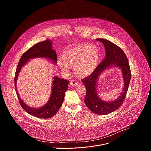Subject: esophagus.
Masks as SVG:
<instances>
[{"mask_svg":"<svg viewBox=\"0 0 151 151\" xmlns=\"http://www.w3.org/2000/svg\"><path fill=\"white\" fill-rule=\"evenodd\" d=\"M70 84L72 85V86H75V85H76L78 84V82H76L75 80H73L72 81L70 82Z\"/></svg>","mask_w":151,"mask_h":151,"instance_id":"esophagus-1","label":"esophagus"}]
</instances>
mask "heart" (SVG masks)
I'll use <instances>...</instances> for the list:
<instances>
[{
  "label": "heart",
  "instance_id": "b5f03b06",
  "mask_svg": "<svg viewBox=\"0 0 151 151\" xmlns=\"http://www.w3.org/2000/svg\"><path fill=\"white\" fill-rule=\"evenodd\" d=\"M100 58L99 51L95 46L78 45L63 54V60L58 61L61 71L70 74V67H73L76 75L81 78L88 77L96 69Z\"/></svg>",
  "mask_w": 151,
  "mask_h": 151
}]
</instances>
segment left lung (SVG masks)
<instances>
[{"label": "left lung", "mask_w": 151, "mask_h": 151, "mask_svg": "<svg viewBox=\"0 0 151 151\" xmlns=\"http://www.w3.org/2000/svg\"><path fill=\"white\" fill-rule=\"evenodd\" d=\"M96 40L103 44L106 57L94 73L82 81L86 88L84 101L88 108L93 113L98 115H107L116 111L125 100L131 79V70L128 58L121 48L107 39H97ZM117 67L122 70L124 88L116 100L111 102L104 101L98 95L96 84L100 75L109 67Z\"/></svg>", "instance_id": "left-lung-1"}]
</instances>
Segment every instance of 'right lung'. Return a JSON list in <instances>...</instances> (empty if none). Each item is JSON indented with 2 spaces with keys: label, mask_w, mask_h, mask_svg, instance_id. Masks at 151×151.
Wrapping results in <instances>:
<instances>
[{
  "label": "right lung",
  "mask_w": 151,
  "mask_h": 151,
  "mask_svg": "<svg viewBox=\"0 0 151 151\" xmlns=\"http://www.w3.org/2000/svg\"><path fill=\"white\" fill-rule=\"evenodd\" d=\"M56 52L52 49V41L47 39L40 42L29 49L21 56L17 68L15 76V88L19 102L23 109L30 115L42 119L50 118L54 116L60 109L64 101V94L68 90L69 81L59 78L55 76L52 78V90L48 102L40 107H32L25 103L18 93L17 81L19 72L27 63L32 58H44L50 60L52 63H57Z\"/></svg>",
  "instance_id": "right-lung-1"
}]
</instances>
